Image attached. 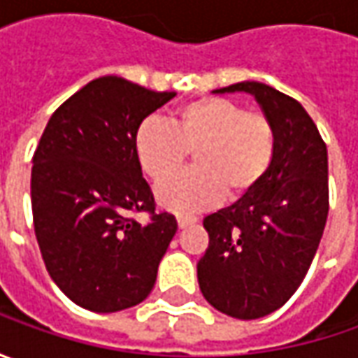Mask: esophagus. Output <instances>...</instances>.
<instances>
[{"label":"esophagus","instance_id":"esophagus-1","mask_svg":"<svg viewBox=\"0 0 358 358\" xmlns=\"http://www.w3.org/2000/svg\"><path fill=\"white\" fill-rule=\"evenodd\" d=\"M193 223H197V219H195V217H183V215H179V217H177V225H179V229L191 227Z\"/></svg>","mask_w":358,"mask_h":358}]
</instances>
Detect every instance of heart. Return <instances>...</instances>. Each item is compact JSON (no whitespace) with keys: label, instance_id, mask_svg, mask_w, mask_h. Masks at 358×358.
I'll return each instance as SVG.
<instances>
[{"label":"heart","instance_id":"obj_1","mask_svg":"<svg viewBox=\"0 0 358 358\" xmlns=\"http://www.w3.org/2000/svg\"><path fill=\"white\" fill-rule=\"evenodd\" d=\"M135 159L155 183L169 179L193 152V172L157 187V201L173 213H197L249 195L267 177L275 157V131L265 115L245 111L225 97H203L181 105L171 127L143 119L133 137Z\"/></svg>","mask_w":358,"mask_h":358}]
</instances>
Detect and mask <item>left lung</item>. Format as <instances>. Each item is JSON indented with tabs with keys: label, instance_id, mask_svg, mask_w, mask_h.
<instances>
[{
	"label": "left lung",
	"instance_id": "8db88e82",
	"mask_svg": "<svg viewBox=\"0 0 358 358\" xmlns=\"http://www.w3.org/2000/svg\"><path fill=\"white\" fill-rule=\"evenodd\" d=\"M253 95L275 131L267 177L203 219L209 247L197 263L203 296L251 321L282 307L303 282L329 215L327 145L303 105L271 85L241 81L213 93Z\"/></svg>",
	"mask_w": 358,
	"mask_h": 358
}]
</instances>
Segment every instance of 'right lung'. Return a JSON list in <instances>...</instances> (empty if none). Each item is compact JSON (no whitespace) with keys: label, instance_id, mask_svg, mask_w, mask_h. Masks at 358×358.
Wrapping results in <instances>:
<instances>
[{"label":"right lung","instance_id":"right-lung-1","mask_svg":"<svg viewBox=\"0 0 358 358\" xmlns=\"http://www.w3.org/2000/svg\"><path fill=\"white\" fill-rule=\"evenodd\" d=\"M117 76L90 81L51 115L35 149L31 209L49 277L76 305L115 313L151 293L177 221L155 213L133 137L171 101ZM149 210V224L129 215Z\"/></svg>","mask_w":358,"mask_h":358}]
</instances>
